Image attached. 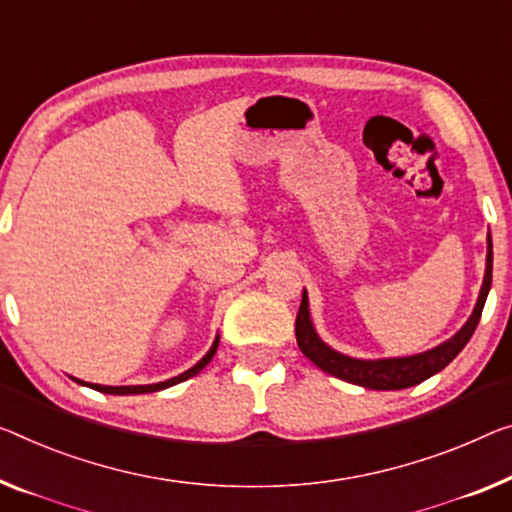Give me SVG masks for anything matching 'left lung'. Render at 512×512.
Here are the masks:
<instances>
[{
	"mask_svg": "<svg viewBox=\"0 0 512 512\" xmlns=\"http://www.w3.org/2000/svg\"><path fill=\"white\" fill-rule=\"evenodd\" d=\"M492 287V234H487V257H485V276L483 285H480L478 301L474 305L467 322L453 338H448L441 345L427 349L421 354L411 356H391V358H354L347 354L335 352L333 347L319 338L310 317L308 305V292L303 289V299L299 315H296V342H299L301 352L317 365L319 370L329 372V375L338 377L349 384L372 388V391H400V388H409L421 384V381L430 379L446 368L453 358L462 352L464 345L471 340L476 326L480 322V312L487 294Z\"/></svg>",
	"mask_w": 512,
	"mask_h": 512,
	"instance_id": "left-lung-1",
	"label": "left lung"
}]
</instances>
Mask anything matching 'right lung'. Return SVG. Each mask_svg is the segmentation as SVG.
<instances>
[{
  "instance_id": "add662e5",
  "label": "right lung",
  "mask_w": 512,
  "mask_h": 512,
  "mask_svg": "<svg viewBox=\"0 0 512 512\" xmlns=\"http://www.w3.org/2000/svg\"><path fill=\"white\" fill-rule=\"evenodd\" d=\"M218 338H220V335H216V340H213V345H211L209 352L204 354V356L200 358V361H197V363L193 365V368H188L186 372H181V375L172 377V379L158 381V384H142V386H101V384H87V381H82V379H75V381H78V384H82V386H89V388H94V391H101V393H108V395H140V393L163 391V388H170V386H174V384H179V381H186V379H190V377H195L197 372L207 368L209 361L213 358V354H216V349H218Z\"/></svg>"
}]
</instances>
